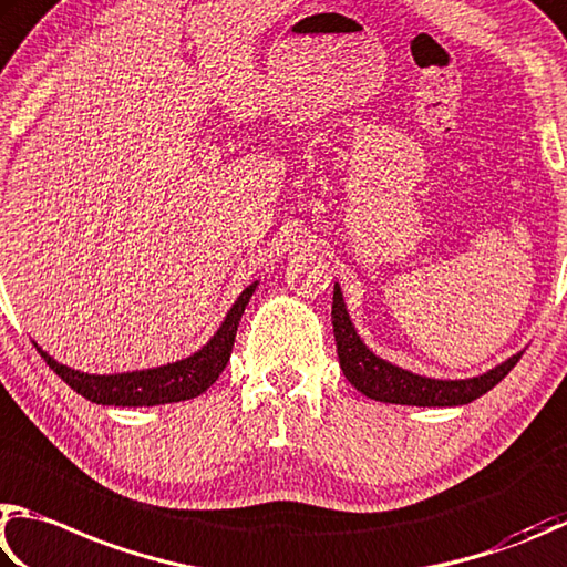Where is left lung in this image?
I'll return each mask as SVG.
<instances>
[{"label":"left lung","instance_id":"left-lung-1","mask_svg":"<svg viewBox=\"0 0 567 567\" xmlns=\"http://www.w3.org/2000/svg\"><path fill=\"white\" fill-rule=\"evenodd\" d=\"M331 321L336 333V351H339V361L343 375L351 381L353 389H359L363 395L373 401L383 403H401V405H465L483 393H488L493 385H498L505 375L511 373L515 363L520 361L523 353H515L493 371L478 375V379L465 381H439L425 379V375H415L411 371H403L399 365L383 361L373 351L365 349L361 336L355 333L353 323L346 311L343 293L339 284L333 286V306H331Z\"/></svg>","mask_w":567,"mask_h":567}]
</instances>
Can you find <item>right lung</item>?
<instances>
[{
    "label": "right lung",
    "mask_w": 567,
    "mask_h": 567,
    "mask_svg": "<svg viewBox=\"0 0 567 567\" xmlns=\"http://www.w3.org/2000/svg\"><path fill=\"white\" fill-rule=\"evenodd\" d=\"M256 291V284L246 286L238 296L231 311L226 313L224 323L218 326L214 339L208 341L202 351L188 355L184 361L158 365V369L146 371H132V373H114V375H92L69 369V365L56 363L52 355L42 353L49 369H52L59 379L66 385L84 395L86 401L102 403V405H162V403H178L202 395L208 385H212L221 371L226 369L228 359H231L234 339L238 331V321L246 309L248 299Z\"/></svg>",
    "instance_id": "1"
}]
</instances>
